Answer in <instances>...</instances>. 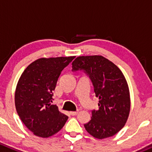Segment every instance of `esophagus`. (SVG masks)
<instances>
[{
    "label": "esophagus",
    "mask_w": 152,
    "mask_h": 152,
    "mask_svg": "<svg viewBox=\"0 0 152 152\" xmlns=\"http://www.w3.org/2000/svg\"><path fill=\"white\" fill-rule=\"evenodd\" d=\"M69 114L71 115H76L78 114V111H76V112H70V113H69Z\"/></svg>",
    "instance_id": "obj_1"
}]
</instances>
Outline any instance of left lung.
Returning <instances> with one entry per match:
<instances>
[{"label":"left lung","instance_id":"8db88e82","mask_svg":"<svg viewBox=\"0 0 152 152\" xmlns=\"http://www.w3.org/2000/svg\"><path fill=\"white\" fill-rule=\"evenodd\" d=\"M72 67L89 75L99 99V109L92 111L91 121L84 124L86 130L99 140L115 135L125 125L130 110V91L121 69L101 55L77 57Z\"/></svg>","mask_w":152,"mask_h":152}]
</instances>
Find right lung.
Wrapping results in <instances>:
<instances>
[{
  "label": "right lung",
  "instance_id": "add662e5",
  "mask_svg": "<svg viewBox=\"0 0 152 152\" xmlns=\"http://www.w3.org/2000/svg\"><path fill=\"white\" fill-rule=\"evenodd\" d=\"M74 58H41L30 64L18 79L15 109L22 122L37 137H52L68 119L51 103L61 73Z\"/></svg>",
  "mask_w": 152,
  "mask_h": 152
}]
</instances>
